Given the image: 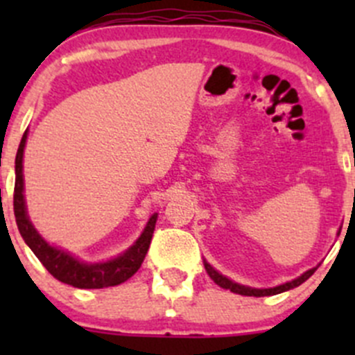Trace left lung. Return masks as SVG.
<instances>
[{"instance_id":"8db88e82","label":"left lung","mask_w":355,"mask_h":355,"mask_svg":"<svg viewBox=\"0 0 355 355\" xmlns=\"http://www.w3.org/2000/svg\"><path fill=\"white\" fill-rule=\"evenodd\" d=\"M204 268H206V271H207V275L211 277V280H213L216 285H220L221 288H227L234 293H241V295H249V297H266V295H277V293L287 292V290H290V288L299 287L300 284H304V282H306L307 278H309L311 275L316 271V268H313V270L306 271V273L300 275V277L295 278V280L287 282V284L278 285V287H273V288H250V287H245V285H239V284H235V282L228 280L227 277H223V275L218 273V271L214 270L211 264H207L206 261H204Z\"/></svg>"}]
</instances>
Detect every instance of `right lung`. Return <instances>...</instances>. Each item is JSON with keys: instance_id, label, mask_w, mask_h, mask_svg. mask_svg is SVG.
Listing matches in <instances>:
<instances>
[{"instance_id": "right-lung-1", "label": "right lung", "mask_w": 355, "mask_h": 355, "mask_svg": "<svg viewBox=\"0 0 355 355\" xmlns=\"http://www.w3.org/2000/svg\"><path fill=\"white\" fill-rule=\"evenodd\" d=\"M25 141H27V132L20 141L19 151L15 157V191H13V211H15L17 227H19L20 235L24 237L25 244L32 249V252L37 256L42 266L63 284L71 285L77 288H106L120 285L127 282L132 275L137 273L148 254L149 245H151L153 234L156 227V214H153L151 220L148 221V227L144 228L139 241L135 242L127 252L118 256L116 259L108 261V263L99 264H85L75 259L73 256L62 249L51 247L41 235L35 232L32 223L27 218L24 200V175H22V157Z\"/></svg>"}]
</instances>
